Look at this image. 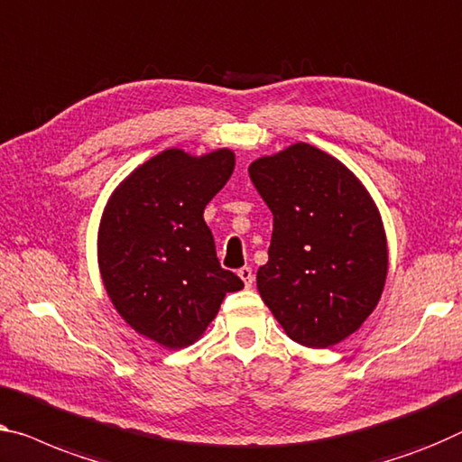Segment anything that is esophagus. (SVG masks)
<instances>
[{"label": "esophagus", "instance_id": "34e87169", "mask_svg": "<svg viewBox=\"0 0 462 462\" xmlns=\"http://www.w3.org/2000/svg\"><path fill=\"white\" fill-rule=\"evenodd\" d=\"M238 275H240V280L245 282V286H246V288H251V286H253L254 275H253V270H251V267H240V270H238Z\"/></svg>", "mask_w": 462, "mask_h": 462}]
</instances>
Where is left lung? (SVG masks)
Instances as JSON below:
<instances>
[{
    "label": "left lung",
    "mask_w": 462,
    "mask_h": 462,
    "mask_svg": "<svg viewBox=\"0 0 462 462\" xmlns=\"http://www.w3.org/2000/svg\"><path fill=\"white\" fill-rule=\"evenodd\" d=\"M273 213L261 299L294 342L328 348L374 313L388 275L380 209L340 160L294 143L249 165Z\"/></svg>",
    "instance_id": "8db88e82"
}]
</instances>
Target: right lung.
<instances>
[{"label":"right lung","mask_w":462,"mask_h":462,"mask_svg":"<svg viewBox=\"0 0 462 462\" xmlns=\"http://www.w3.org/2000/svg\"><path fill=\"white\" fill-rule=\"evenodd\" d=\"M234 163L230 149H165L130 171L103 209L97 261L107 297L136 334L170 350L201 338L226 292L245 286L222 270L203 219Z\"/></svg>","instance_id":"obj_1"}]
</instances>
